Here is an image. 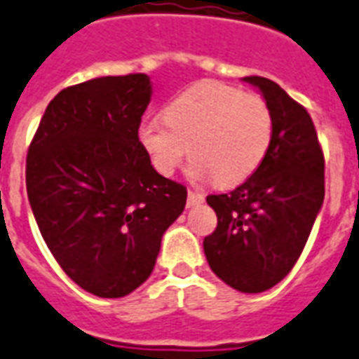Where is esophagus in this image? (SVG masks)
I'll return each instance as SVG.
<instances>
[{"label":"esophagus","mask_w":359,"mask_h":359,"mask_svg":"<svg viewBox=\"0 0 359 359\" xmlns=\"http://www.w3.org/2000/svg\"><path fill=\"white\" fill-rule=\"evenodd\" d=\"M205 201V196L198 190H188V207H194V205H200Z\"/></svg>","instance_id":"esophagus-1"}]
</instances>
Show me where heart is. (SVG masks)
<instances>
[{"instance_id": "obj_1", "label": "heart", "mask_w": 359, "mask_h": 359, "mask_svg": "<svg viewBox=\"0 0 359 359\" xmlns=\"http://www.w3.org/2000/svg\"><path fill=\"white\" fill-rule=\"evenodd\" d=\"M274 139V118L266 100L232 85L201 81L179 93L163 119H146L139 140L152 165L172 175L188 156L190 172L213 177L219 187H236L253 175Z\"/></svg>"}]
</instances>
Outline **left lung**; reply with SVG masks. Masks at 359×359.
Wrapping results in <instances>:
<instances>
[{"mask_svg":"<svg viewBox=\"0 0 359 359\" xmlns=\"http://www.w3.org/2000/svg\"><path fill=\"white\" fill-rule=\"evenodd\" d=\"M274 118V139L262 165L228 194H211L217 228L203 240L215 274L241 293L274 287L299 261L325 196V159L306 108L261 76Z\"/></svg>","mask_w":359,"mask_h":359,"instance_id":"left-lung-1","label":"left lung"}]
</instances>
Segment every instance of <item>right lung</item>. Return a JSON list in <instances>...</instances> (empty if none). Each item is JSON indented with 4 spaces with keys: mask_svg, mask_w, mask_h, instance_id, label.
Listing matches in <instances>:
<instances>
[{
    "mask_svg": "<svg viewBox=\"0 0 359 359\" xmlns=\"http://www.w3.org/2000/svg\"><path fill=\"white\" fill-rule=\"evenodd\" d=\"M146 74L106 76L53 98L28 148L26 190L49 251L79 287L118 299L152 274L187 187L161 177L139 140Z\"/></svg>",
    "mask_w": 359,
    "mask_h": 359,
    "instance_id": "1",
    "label": "right lung"
}]
</instances>
